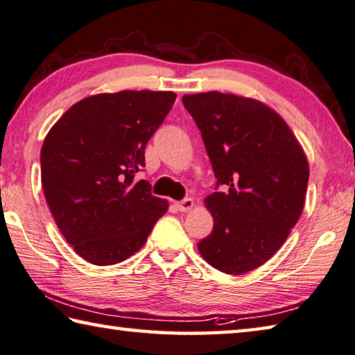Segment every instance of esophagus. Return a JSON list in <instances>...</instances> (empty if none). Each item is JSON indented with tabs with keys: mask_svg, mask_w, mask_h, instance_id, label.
<instances>
[{
	"mask_svg": "<svg viewBox=\"0 0 355 355\" xmlns=\"http://www.w3.org/2000/svg\"><path fill=\"white\" fill-rule=\"evenodd\" d=\"M193 206H195V202H193V200H191V198H185L184 201L178 202V209L181 210V212H189V210L193 209Z\"/></svg>",
	"mask_w": 355,
	"mask_h": 355,
	"instance_id": "1",
	"label": "esophagus"
}]
</instances>
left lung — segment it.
<instances>
[{
    "instance_id": "left-lung-1",
    "label": "left lung",
    "mask_w": 355,
    "mask_h": 355,
    "mask_svg": "<svg viewBox=\"0 0 355 355\" xmlns=\"http://www.w3.org/2000/svg\"><path fill=\"white\" fill-rule=\"evenodd\" d=\"M182 103L225 187L204 198L214 229L198 251L218 271L245 275L275 256L300 220L307 155L284 118L259 99L204 92Z\"/></svg>"
}]
</instances>
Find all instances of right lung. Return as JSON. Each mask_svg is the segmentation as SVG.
<instances>
[{"label": "right lung", "mask_w": 355, "mask_h": 355, "mask_svg": "<svg viewBox=\"0 0 355 355\" xmlns=\"http://www.w3.org/2000/svg\"><path fill=\"white\" fill-rule=\"evenodd\" d=\"M176 93L121 90L73 104L49 129L40 151L42 187L55 225L74 252L114 265L145 245L168 201L134 181L145 146Z\"/></svg>", "instance_id": "right-lung-1"}]
</instances>
